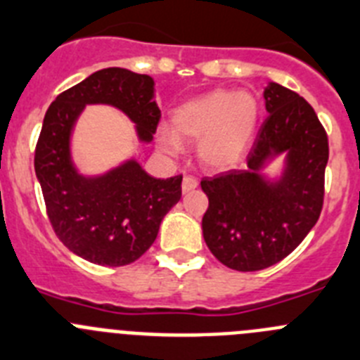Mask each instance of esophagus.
Returning a JSON list of instances; mask_svg holds the SVG:
<instances>
[{"mask_svg":"<svg viewBox=\"0 0 360 360\" xmlns=\"http://www.w3.org/2000/svg\"><path fill=\"white\" fill-rule=\"evenodd\" d=\"M197 179L195 177H192V176H184V179H183V192L184 193H188V192H192V190H195L197 188Z\"/></svg>","mask_w":360,"mask_h":360,"instance_id":"1","label":"esophagus"}]
</instances>
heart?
Returning a JSON list of instances; mask_svg holds the SVG:
<instances>
[{"mask_svg": "<svg viewBox=\"0 0 360 360\" xmlns=\"http://www.w3.org/2000/svg\"><path fill=\"white\" fill-rule=\"evenodd\" d=\"M258 122L260 105L252 93L215 89L179 105L172 115L174 131L160 127L158 143L167 154H179L183 141H199V160L215 170H228L251 148Z\"/></svg>", "mask_w": 360, "mask_h": 360, "instance_id": "obj_1", "label": "heart"}]
</instances>
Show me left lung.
Wrapping results in <instances>:
<instances>
[{
    "label": "left lung",
    "instance_id": "1",
    "mask_svg": "<svg viewBox=\"0 0 360 360\" xmlns=\"http://www.w3.org/2000/svg\"><path fill=\"white\" fill-rule=\"evenodd\" d=\"M265 124L248 170L200 181L210 206L202 236L213 257L249 273L283 260L316 226L323 208L328 138L305 98L276 82L264 89ZM282 158L276 174L266 167Z\"/></svg>",
    "mask_w": 360,
    "mask_h": 360
}]
</instances>
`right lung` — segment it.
I'll return each mask as SVG.
<instances>
[{"instance_id": "obj_1", "label": "right lung", "mask_w": 360, "mask_h": 360, "mask_svg": "<svg viewBox=\"0 0 360 360\" xmlns=\"http://www.w3.org/2000/svg\"><path fill=\"white\" fill-rule=\"evenodd\" d=\"M86 105L118 109L138 141L150 143L161 116L156 82L124 68L96 71L53 100L35 147V176L57 236L84 260L120 267L154 244L163 217L179 202L183 176L152 177L136 158L105 172H80L73 132Z\"/></svg>"}]
</instances>
